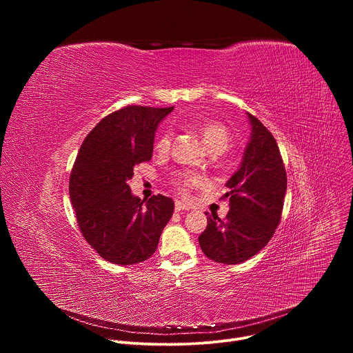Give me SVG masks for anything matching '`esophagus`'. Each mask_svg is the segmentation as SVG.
Here are the masks:
<instances>
[{"label":"esophagus","mask_w":353,"mask_h":353,"mask_svg":"<svg viewBox=\"0 0 353 353\" xmlns=\"http://www.w3.org/2000/svg\"><path fill=\"white\" fill-rule=\"evenodd\" d=\"M174 210H176V212H181V211H188V210H190V207H188L187 204H183L181 201H176Z\"/></svg>","instance_id":"1"}]
</instances>
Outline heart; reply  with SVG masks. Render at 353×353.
Wrapping results in <instances>:
<instances>
[{"mask_svg": "<svg viewBox=\"0 0 353 353\" xmlns=\"http://www.w3.org/2000/svg\"><path fill=\"white\" fill-rule=\"evenodd\" d=\"M198 130H199L201 138H203L204 143L207 145V148L211 150L212 154H223L225 150L229 149V146L232 145L230 131L221 121L207 120V121L199 124ZM170 143H172V134L169 131H166L157 139V143H155L157 152H159L162 155L168 154L170 149ZM201 181H203V179H201L198 174L185 172V173L176 174L173 184L177 187V190L180 192L187 194L190 191V188L199 185Z\"/></svg>", "mask_w": 353, "mask_h": 353, "instance_id": "obj_1", "label": "heart"}]
</instances>
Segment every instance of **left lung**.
Listing matches in <instances>:
<instances>
[{
  "label": "left lung",
  "instance_id": "obj_1",
  "mask_svg": "<svg viewBox=\"0 0 353 353\" xmlns=\"http://www.w3.org/2000/svg\"><path fill=\"white\" fill-rule=\"evenodd\" d=\"M251 134L239 169L226 181L230 188L226 219L208 215L198 237L204 254L221 264H240L261 251L279 225L286 194V172L274 135L247 113Z\"/></svg>",
  "mask_w": 353,
  "mask_h": 353
}]
</instances>
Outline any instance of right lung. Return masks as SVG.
Instances as JSON below:
<instances>
[{
  "mask_svg": "<svg viewBox=\"0 0 353 353\" xmlns=\"http://www.w3.org/2000/svg\"><path fill=\"white\" fill-rule=\"evenodd\" d=\"M174 108L127 106L100 121L85 138L70 177V198L86 241L100 257L132 265L152 256L174 210L173 199L141 201L128 180L152 159L155 132Z\"/></svg>",
  "mask_w": 353,
  "mask_h": 353,
  "instance_id": "1",
  "label": "right lung"
}]
</instances>
